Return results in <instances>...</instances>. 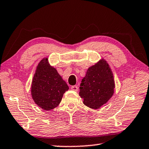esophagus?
I'll return each mask as SVG.
<instances>
[{"mask_svg":"<svg viewBox=\"0 0 149 149\" xmlns=\"http://www.w3.org/2000/svg\"><path fill=\"white\" fill-rule=\"evenodd\" d=\"M71 89L73 91H76L78 90V87L77 85H74V86L71 87Z\"/></svg>","mask_w":149,"mask_h":149,"instance_id":"obj_1","label":"esophagus"}]
</instances>
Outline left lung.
Listing matches in <instances>:
<instances>
[{"instance_id":"obj_1","label":"left lung","mask_w":149,"mask_h":149,"mask_svg":"<svg viewBox=\"0 0 149 149\" xmlns=\"http://www.w3.org/2000/svg\"><path fill=\"white\" fill-rule=\"evenodd\" d=\"M114 88L112 70L107 62L102 59L88 68L80 84L79 94L85 106L98 109L112 97Z\"/></svg>"}]
</instances>
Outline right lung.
<instances>
[{
  "instance_id": "1",
  "label": "right lung",
  "mask_w": 149,
  "mask_h": 149,
  "mask_svg": "<svg viewBox=\"0 0 149 149\" xmlns=\"http://www.w3.org/2000/svg\"><path fill=\"white\" fill-rule=\"evenodd\" d=\"M68 89L56 68L49 64L48 58H42L37 66L31 84V96L35 104L45 110L54 109Z\"/></svg>"
}]
</instances>
